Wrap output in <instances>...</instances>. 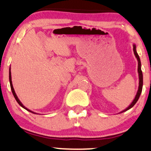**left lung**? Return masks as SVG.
<instances>
[{
    "label": "left lung",
    "instance_id": "obj_1",
    "mask_svg": "<svg viewBox=\"0 0 151 151\" xmlns=\"http://www.w3.org/2000/svg\"><path fill=\"white\" fill-rule=\"evenodd\" d=\"M133 51H134V54H135V57H136L137 60V73H138V78H139V85H138V89H137V92L136 93V95H135V98L134 100H132V102L130 103V105L127 107L126 109H125L124 110L121 111L120 113H122V112H125V111L130 110V108H132L134 105H135V103L137 102V101L138 100L139 97H140V94L142 92V89H143V73H142V70H141V62H140V57H139L138 54H137V51H136V46H135V44H133Z\"/></svg>",
    "mask_w": 151,
    "mask_h": 151
}]
</instances>
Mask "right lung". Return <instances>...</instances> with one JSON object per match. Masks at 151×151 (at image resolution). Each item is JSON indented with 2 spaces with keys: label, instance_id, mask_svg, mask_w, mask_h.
Instances as JSON below:
<instances>
[{
  "label": "right lung",
  "instance_id": "add662e5",
  "mask_svg": "<svg viewBox=\"0 0 151 151\" xmlns=\"http://www.w3.org/2000/svg\"><path fill=\"white\" fill-rule=\"evenodd\" d=\"M9 81H10V84H11V91H12V93H13V94H14V96L15 99H16V100L17 101V102H18V103L19 104V105L21 106V107H22L23 108H24L25 110H28V111H29V112H32V113H34V114H36V112H33V111L30 110L29 109L26 108V107H25V106H24V105H23V104H22V102H21V101H20V100H19V97H17V95H16V92H15V90H14V87H13L12 80H11V67H10V69H9Z\"/></svg>",
  "mask_w": 151,
  "mask_h": 151
}]
</instances>
